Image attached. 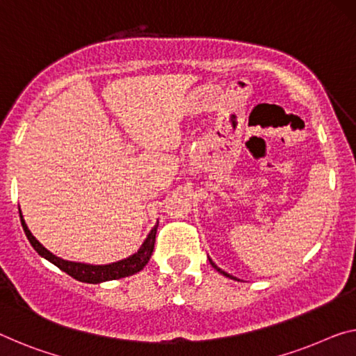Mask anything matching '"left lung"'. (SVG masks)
I'll return each instance as SVG.
<instances>
[{
  "mask_svg": "<svg viewBox=\"0 0 356 356\" xmlns=\"http://www.w3.org/2000/svg\"><path fill=\"white\" fill-rule=\"evenodd\" d=\"M209 261H210V264H211L213 267H215V269H216L218 272H220V273H222V275H226V277H229V278H235V277H232V275H229V273H227V272H224V270H221V269H220V267H218V266L215 264V262H213L211 259H209Z\"/></svg>",
  "mask_w": 356,
  "mask_h": 356,
  "instance_id": "1",
  "label": "left lung"
}]
</instances>
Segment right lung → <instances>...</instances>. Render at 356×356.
I'll return each mask as SVG.
<instances>
[{"label": "right lung", "mask_w": 356, "mask_h": 356, "mask_svg": "<svg viewBox=\"0 0 356 356\" xmlns=\"http://www.w3.org/2000/svg\"><path fill=\"white\" fill-rule=\"evenodd\" d=\"M19 213H20L22 227H24L26 238H29L31 247L38 251V254L42 256V258H46L47 261H51L52 264L57 266L60 270L67 272L70 277H73V278H76V280H79L83 283H102V282H108V280H118V278H124V277L134 275V273L140 272L151 258L152 250H154V243H156L157 226H159V222H156V226L151 229V232L147 234V237L143 242V245H141L140 250L136 251L135 254L129 256V258H125L122 261L111 262V264L92 266V264H84V262L65 261L62 258H57L56 254H52L51 251L46 250L35 237H33L30 229L26 227L24 216H22V211H19Z\"/></svg>", "instance_id": "1"}]
</instances>
